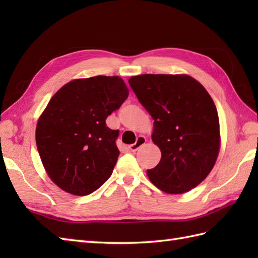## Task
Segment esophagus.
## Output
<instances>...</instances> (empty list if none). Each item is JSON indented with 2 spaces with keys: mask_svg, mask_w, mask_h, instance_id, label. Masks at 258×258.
Returning a JSON list of instances; mask_svg holds the SVG:
<instances>
[{
  "mask_svg": "<svg viewBox=\"0 0 258 258\" xmlns=\"http://www.w3.org/2000/svg\"><path fill=\"white\" fill-rule=\"evenodd\" d=\"M145 142H146V139L144 138V136H139L138 139H136V142L134 144H131L130 146H128V150L131 151V152H136L138 151L140 147L142 146V145H144L145 144Z\"/></svg>",
  "mask_w": 258,
  "mask_h": 258,
  "instance_id": "34e87169",
  "label": "esophagus"
}]
</instances>
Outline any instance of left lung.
<instances>
[{"label":"left lung","instance_id":"left-lung-1","mask_svg":"<svg viewBox=\"0 0 258 258\" xmlns=\"http://www.w3.org/2000/svg\"><path fill=\"white\" fill-rule=\"evenodd\" d=\"M128 83L154 119L152 140L162 152L160 163L147 169L151 182L167 194L196 187L220 152V120L208 92L183 74H143Z\"/></svg>","mask_w":258,"mask_h":258}]
</instances>
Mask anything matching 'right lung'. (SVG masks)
<instances>
[{"instance_id":"add662e5","label":"right lung","mask_w":258,"mask_h":258,"mask_svg":"<svg viewBox=\"0 0 258 258\" xmlns=\"http://www.w3.org/2000/svg\"><path fill=\"white\" fill-rule=\"evenodd\" d=\"M127 96L122 79L98 75L71 81L51 98L35 140L43 166L59 188L89 195L111 176L119 155L118 131L105 120Z\"/></svg>"}]
</instances>
